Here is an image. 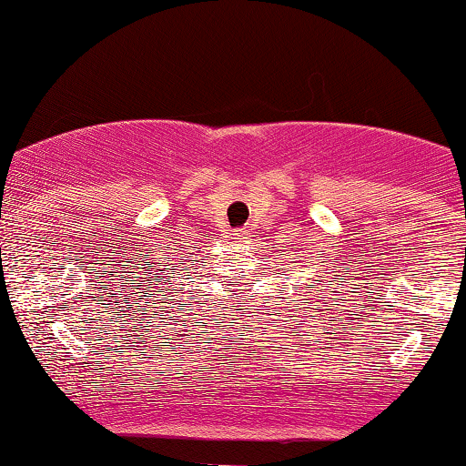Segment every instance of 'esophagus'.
Listing matches in <instances>:
<instances>
[{
	"instance_id": "esophagus-1",
	"label": "esophagus",
	"mask_w": 466,
	"mask_h": 466,
	"mask_svg": "<svg viewBox=\"0 0 466 466\" xmlns=\"http://www.w3.org/2000/svg\"><path fill=\"white\" fill-rule=\"evenodd\" d=\"M239 233H242V235H244V233H246V231H239ZM242 235H239V239H242Z\"/></svg>"
}]
</instances>
